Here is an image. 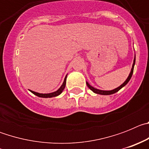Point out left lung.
I'll return each mask as SVG.
<instances>
[{
	"instance_id": "1",
	"label": "left lung",
	"mask_w": 149,
	"mask_h": 149,
	"mask_svg": "<svg viewBox=\"0 0 149 149\" xmlns=\"http://www.w3.org/2000/svg\"><path fill=\"white\" fill-rule=\"evenodd\" d=\"M135 60H136V56L134 55V63H133V65H132V68H131V72H130V74H129L128 77H127V79L125 80V81L123 83V84H122V85H120V86H119V87L116 88V89H112V90H101V89H96V88L93 87V86H92L90 85V84H89V83L86 81V84H87V86L89 88V89H91V90L93 91V93H96V94H99V95H112V94H114V93H117L118 91L120 90L121 89H122V87H124V86H125L126 84H127V83L129 82V81L131 80V77H132V74H133V72H134V65H135Z\"/></svg>"
}]
</instances>
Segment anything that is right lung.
Returning <instances> with one entry per match:
<instances>
[{
    "mask_svg": "<svg viewBox=\"0 0 149 149\" xmlns=\"http://www.w3.org/2000/svg\"><path fill=\"white\" fill-rule=\"evenodd\" d=\"M66 77H67V74L66 76L65 77V79H64V81H63V84L61 85L60 88L56 91L54 92V93H36V92H34V91L30 90L33 94L36 95L38 97H41V98H53V97H56V96H58L59 95L63 93V89H65V84H66Z\"/></svg>",
    "mask_w": 149,
    "mask_h": 149,
    "instance_id": "add662e5",
    "label": "right lung"
}]
</instances>
